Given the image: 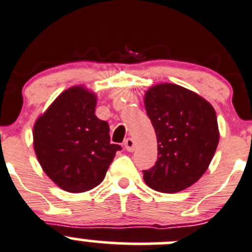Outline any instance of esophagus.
<instances>
[{"mask_svg":"<svg viewBox=\"0 0 252 252\" xmlns=\"http://www.w3.org/2000/svg\"><path fill=\"white\" fill-rule=\"evenodd\" d=\"M124 146H125L126 151L133 152L134 149H136V142H134L133 138H127Z\"/></svg>","mask_w":252,"mask_h":252,"instance_id":"obj_1","label":"esophagus"}]
</instances>
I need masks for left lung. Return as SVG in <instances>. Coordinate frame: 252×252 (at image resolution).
<instances>
[{"label":"left lung","instance_id":"8db88e82","mask_svg":"<svg viewBox=\"0 0 252 252\" xmlns=\"http://www.w3.org/2000/svg\"><path fill=\"white\" fill-rule=\"evenodd\" d=\"M144 106L158 142V160L143 171L144 183L159 192H180L200 180L216 153V110L195 92L173 83L151 87Z\"/></svg>","mask_w":252,"mask_h":252}]
</instances>
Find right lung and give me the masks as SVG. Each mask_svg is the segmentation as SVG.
I'll use <instances>...</instances> for the list:
<instances>
[{
  "label": "right lung",
  "mask_w": 252,
  "mask_h": 252,
  "mask_svg": "<svg viewBox=\"0 0 252 252\" xmlns=\"http://www.w3.org/2000/svg\"><path fill=\"white\" fill-rule=\"evenodd\" d=\"M96 95L83 86L62 92L38 118L33 144L44 173L67 192H86L105 178L119 144L95 116Z\"/></svg>",
  "instance_id": "right-lung-1"
}]
</instances>
